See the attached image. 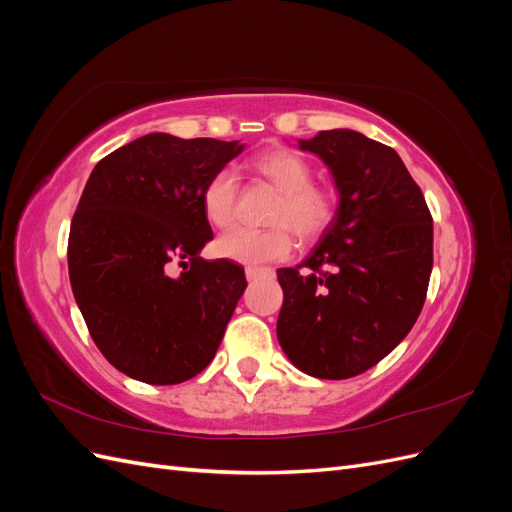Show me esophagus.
<instances>
[{
  "label": "esophagus",
  "mask_w": 512,
  "mask_h": 512,
  "mask_svg": "<svg viewBox=\"0 0 512 512\" xmlns=\"http://www.w3.org/2000/svg\"><path fill=\"white\" fill-rule=\"evenodd\" d=\"M245 277H247V282H256V280H260V277H273V269H269V267H247Z\"/></svg>",
  "instance_id": "34e87169"
}]
</instances>
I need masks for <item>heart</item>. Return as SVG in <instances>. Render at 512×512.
<instances>
[{"label":"heart","mask_w":512,"mask_h":512,"mask_svg":"<svg viewBox=\"0 0 512 512\" xmlns=\"http://www.w3.org/2000/svg\"><path fill=\"white\" fill-rule=\"evenodd\" d=\"M252 168L271 181L280 198L271 211V228H232L215 241L218 256L256 267L284 260L294 250L292 230L301 239H314L327 230L335 215V196L314 185V173L301 156L288 149H271L254 158ZM239 181L230 168L213 173L200 192V205L209 224L226 228L235 220Z\"/></svg>","instance_id":"heart-1"}]
</instances>
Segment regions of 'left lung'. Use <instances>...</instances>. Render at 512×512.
<instances>
[{
  "label": "left lung",
  "instance_id": "1",
  "mask_svg": "<svg viewBox=\"0 0 512 512\" xmlns=\"http://www.w3.org/2000/svg\"><path fill=\"white\" fill-rule=\"evenodd\" d=\"M299 149L327 164L339 203L312 254L277 269V339L305 374L346 380L414 327L433 267V220L395 149L344 128L318 132Z\"/></svg>",
  "mask_w": 512,
  "mask_h": 512
}]
</instances>
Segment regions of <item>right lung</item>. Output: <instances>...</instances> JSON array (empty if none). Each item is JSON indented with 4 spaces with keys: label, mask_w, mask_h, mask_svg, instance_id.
I'll list each match as a JSON object with an SVG mask.
<instances>
[{
    "label": "right lung",
    "mask_w": 512,
    "mask_h": 512,
    "mask_svg": "<svg viewBox=\"0 0 512 512\" xmlns=\"http://www.w3.org/2000/svg\"><path fill=\"white\" fill-rule=\"evenodd\" d=\"M243 147L153 132L91 170L70 224V286L121 374L179 384L218 352L247 282L235 262L200 258L213 239L200 192ZM173 261L183 274L169 275Z\"/></svg>",
    "instance_id": "right-lung-1"
}]
</instances>
